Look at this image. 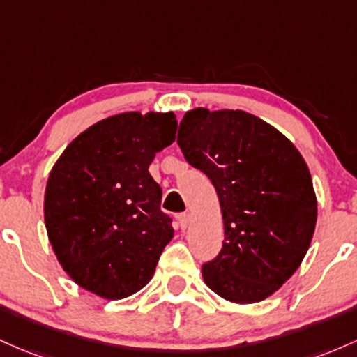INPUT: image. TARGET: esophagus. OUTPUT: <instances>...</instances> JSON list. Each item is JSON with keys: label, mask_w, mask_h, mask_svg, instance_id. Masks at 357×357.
<instances>
[{"label": "esophagus", "mask_w": 357, "mask_h": 357, "mask_svg": "<svg viewBox=\"0 0 357 357\" xmlns=\"http://www.w3.org/2000/svg\"><path fill=\"white\" fill-rule=\"evenodd\" d=\"M178 224L182 229H187L190 224V214H187V212H183V214L178 215Z\"/></svg>", "instance_id": "1"}]
</instances>
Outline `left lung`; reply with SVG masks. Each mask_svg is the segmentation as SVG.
<instances>
[{
	"instance_id": "1",
	"label": "left lung",
	"mask_w": 357,
	"mask_h": 357,
	"mask_svg": "<svg viewBox=\"0 0 357 357\" xmlns=\"http://www.w3.org/2000/svg\"><path fill=\"white\" fill-rule=\"evenodd\" d=\"M177 143L221 204L224 243L202 266L206 285L241 305L271 297L303 261L317 222L305 160L275 126L241 109L187 111Z\"/></svg>"
}]
</instances>
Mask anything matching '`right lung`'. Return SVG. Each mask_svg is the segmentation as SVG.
<instances>
[{
	"instance_id": "add662e5",
	"label": "right lung",
	"mask_w": 357,
	"mask_h": 357,
	"mask_svg": "<svg viewBox=\"0 0 357 357\" xmlns=\"http://www.w3.org/2000/svg\"><path fill=\"white\" fill-rule=\"evenodd\" d=\"M177 118L126 111L75 136L52 167L43 215L55 256L84 290L121 300L151 280L174 238L148 167L175 142Z\"/></svg>"
}]
</instances>
